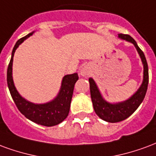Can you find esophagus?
Returning <instances> with one entry per match:
<instances>
[{"label":"esophagus","mask_w":156,"mask_h":156,"mask_svg":"<svg viewBox=\"0 0 156 156\" xmlns=\"http://www.w3.org/2000/svg\"><path fill=\"white\" fill-rule=\"evenodd\" d=\"M90 74V69L89 67L87 66H83L80 70V75L81 76H88Z\"/></svg>","instance_id":"esophagus-1"}]
</instances>
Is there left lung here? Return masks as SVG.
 <instances>
[{"instance_id":"1","label":"left lung","mask_w":156,"mask_h":156,"mask_svg":"<svg viewBox=\"0 0 156 156\" xmlns=\"http://www.w3.org/2000/svg\"><path fill=\"white\" fill-rule=\"evenodd\" d=\"M118 37L120 39L131 42L133 45L136 46L143 63L144 76H143V81H142L141 86H140L138 90L131 97H129L125 101L115 103V104L109 103L102 97L101 94L94 81V80L92 78H89L90 96H91L93 107H94L95 113L101 119L104 120L105 121L111 122V123L120 122L121 120H126L136 111V109L140 106V105L141 104V102L145 98L149 83L147 61L145 59V55L138 46L136 41L130 36L125 35V34H118Z\"/></svg>"}]
</instances>
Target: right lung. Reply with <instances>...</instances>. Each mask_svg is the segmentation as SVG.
Listing matches in <instances>:
<instances>
[{"label": "right lung", "mask_w": 156, "mask_h": 156, "mask_svg": "<svg viewBox=\"0 0 156 156\" xmlns=\"http://www.w3.org/2000/svg\"><path fill=\"white\" fill-rule=\"evenodd\" d=\"M33 33L34 31L18 40L13 48L11 61L7 68L8 88L16 107L20 113L24 115L27 119L41 126H56L58 124L61 123L69 114L74 86L77 80L79 79V76L77 73L65 76L62 80L61 90L58 93L57 96L54 100H52L51 101L45 104H34L24 99L18 93L15 87L12 78V62L16 50L25 40L30 37Z\"/></svg>", "instance_id": "right-lung-1"}]
</instances>
